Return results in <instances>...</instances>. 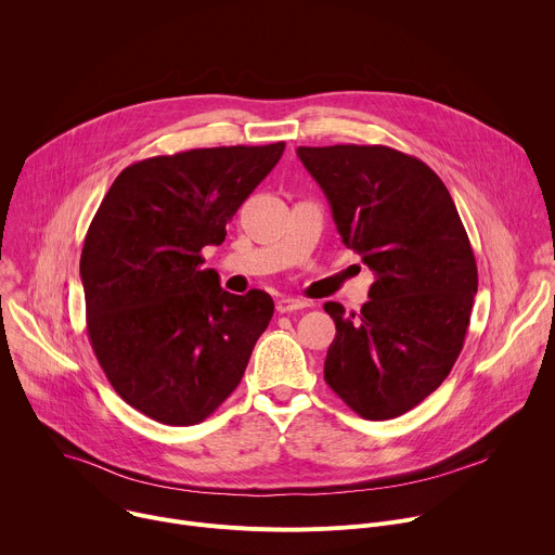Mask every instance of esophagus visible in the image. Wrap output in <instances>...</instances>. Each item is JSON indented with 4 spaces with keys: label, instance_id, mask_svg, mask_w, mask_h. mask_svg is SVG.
Wrapping results in <instances>:
<instances>
[{
    "label": "esophagus",
    "instance_id": "obj_1",
    "mask_svg": "<svg viewBox=\"0 0 555 555\" xmlns=\"http://www.w3.org/2000/svg\"><path fill=\"white\" fill-rule=\"evenodd\" d=\"M302 307H307V302L300 300V298H279L276 300V311L279 313H289V311H296V309H302Z\"/></svg>",
    "mask_w": 555,
    "mask_h": 555
}]
</instances>
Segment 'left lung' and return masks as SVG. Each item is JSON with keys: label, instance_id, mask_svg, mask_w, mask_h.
I'll return each instance as SVG.
<instances>
[{"label": "left lung", "instance_id": "left-lung-1", "mask_svg": "<svg viewBox=\"0 0 555 555\" xmlns=\"http://www.w3.org/2000/svg\"><path fill=\"white\" fill-rule=\"evenodd\" d=\"M347 248L375 281L360 313L325 302L336 338L325 382L364 420H392L424 402L465 340L477 261L439 176L384 144L298 146Z\"/></svg>", "mask_w": 555, "mask_h": 555}]
</instances>
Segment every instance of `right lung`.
<instances>
[{
  "label": "right lung",
  "mask_w": 555,
  "mask_h": 555,
  "mask_svg": "<svg viewBox=\"0 0 555 555\" xmlns=\"http://www.w3.org/2000/svg\"><path fill=\"white\" fill-rule=\"evenodd\" d=\"M285 142L155 155L103 197L81 255L88 336L109 384L146 417L193 426L240 386L272 321L268 292L236 296L202 250L281 160Z\"/></svg>",
  "instance_id": "right-lung-1"
}]
</instances>
